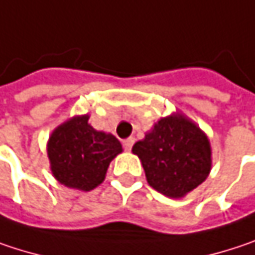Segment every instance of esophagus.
I'll list each match as a JSON object with an SVG mask.
<instances>
[{"label":"esophagus","instance_id":"obj_1","mask_svg":"<svg viewBox=\"0 0 255 255\" xmlns=\"http://www.w3.org/2000/svg\"><path fill=\"white\" fill-rule=\"evenodd\" d=\"M132 144H134V138H132V137H128V138H126V140L123 141V146H124L126 150H131Z\"/></svg>","mask_w":255,"mask_h":255}]
</instances>
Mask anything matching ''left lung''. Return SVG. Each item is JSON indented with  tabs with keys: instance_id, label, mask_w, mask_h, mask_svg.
<instances>
[{
	"instance_id": "obj_1",
	"label": "left lung",
	"mask_w": 255,
	"mask_h": 255,
	"mask_svg": "<svg viewBox=\"0 0 255 255\" xmlns=\"http://www.w3.org/2000/svg\"><path fill=\"white\" fill-rule=\"evenodd\" d=\"M149 185L163 196L181 198L210 174L212 149L207 135L182 114L160 118L132 146Z\"/></svg>"
}]
</instances>
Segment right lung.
<instances>
[{"label":"right lung","instance_id":"obj_1","mask_svg":"<svg viewBox=\"0 0 255 255\" xmlns=\"http://www.w3.org/2000/svg\"><path fill=\"white\" fill-rule=\"evenodd\" d=\"M123 146L111 132L89 124V115H77L55 128L48 140L52 175L59 184L90 191L102 184L111 160Z\"/></svg>","mask_w":255,"mask_h":255}]
</instances>
